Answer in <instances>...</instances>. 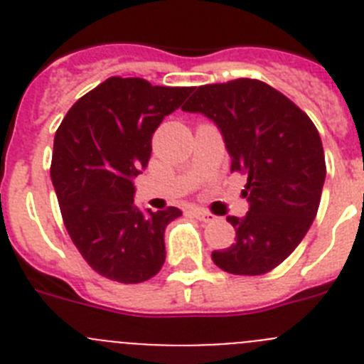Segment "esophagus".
Masks as SVG:
<instances>
[{
	"instance_id": "obj_1",
	"label": "esophagus",
	"mask_w": 364,
	"mask_h": 364,
	"mask_svg": "<svg viewBox=\"0 0 364 364\" xmlns=\"http://www.w3.org/2000/svg\"><path fill=\"white\" fill-rule=\"evenodd\" d=\"M191 215L200 222H213L215 220V215L208 213V211H204V210H193Z\"/></svg>"
}]
</instances>
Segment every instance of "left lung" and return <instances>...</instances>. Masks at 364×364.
<instances>
[{"mask_svg":"<svg viewBox=\"0 0 364 364\" xmlns=\"http://www.w3.org/2000/svg\"><path fill=\"white\" fill-rule=\"evenodd\" d=\"M220 131L231 171L247 175L244 217H228L235 244L211 253L233 275L272 272L310 230L326 178L323 144L308 114L259 80L198 87L182 107Z\"/></svg>","mask_w":364,"mask_h":364,"instance_id":"1","label":"left lung"}]
</instances>
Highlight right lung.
Instances as JSON below:
<instances>
[{
  "label": "right lung",
  "instance_id": "right-lung-1",
  "mask_svg": "<svg viewBox=\"0 0 364 364\" xmlns=\"http://www.w3.org/2000/svg\"><path fill=\"white\" fill-rule=\"evenodd\" d=\"M191 91L112 76L58 127L50 178L63 222L89 266L111 281L144 282L166 260L164 231L182 211L140 210L134 178L147 167L156 127Z\"/></svg>",
  "mask_w": 364,
  "mask_h": 364
}]
</instances>
